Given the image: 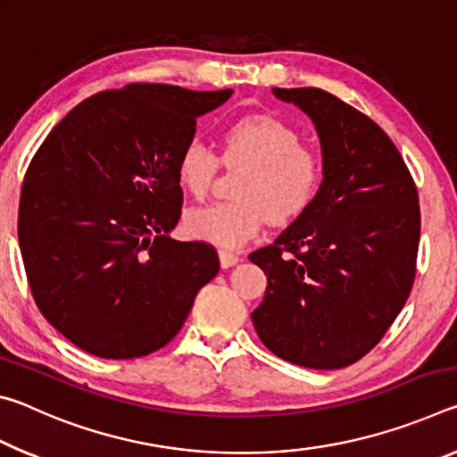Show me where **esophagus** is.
I'll use <instances>...</instances> for the list:
<instances>
[{
  "mask_svg": "<svg viewBox=\"0 0 457 457\" xmlns=\"http://www.w3.org/2000/svg\"><path fill=\"white\" fill-rule=\"evenodd\" d=\"M220 262H221V268H231L234 264L239 262V256L234 252H228V250H221L220 252Z\"/></svg>",
  "mask_w": 457,
  "mask_h": 457,
  "instance_id": "34e87169",
  "label": "esophagus"
}]
</instances>
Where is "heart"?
<instances>
[{"label":"heart","mask_w":457,"mask_h":457,"mask_svg":"<svg viewBox=\"0 0 457 457\" xmlns=\"http://www.w3.org/2000/svg\"><path fill=\"white\" fill-rule=\"evenodd\" d=\"M221 159L228 167H247L234 204H210L189 210V234L220 247H242L256 237L268 218L288 223L303 215L319 195L324 161L303 145L298 130L270 114H250L229 122L221 135ZM220 157L193 138L177 157L175 175L193 197H205L218 175Z\"/></svg>","instance_id":"1"}]
</instances>
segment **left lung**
<instances>
[{"mask_svg":"<svg viewBox=\"0 0 457 457\" xmlns=\"http://www.w3.org/2000/svg\"><path fill=\"white\" fill-rule=\"evenodd\" d=\"M312 119L324 181L274 244L250 253L268 276L252 312L276 357L343 369L365 357L403 308L415 280L420 197L385 130L320 88H274Z\"/></svg>","mask_w":457,"mask_h":457,"instance_id":"left-lung-1","label":"left lung"}]
</instances>
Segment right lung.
<instances>
[{
  "instance_id": "1",
  "label": "right lung",
  "mask_w": 457,
  "mask_h": 457,
  "mask_svg": "<svg viewBox=\"0 0 457 457\" xmlns=\"http://www.w3.org/2000/svg\"><path fill=\"white\" fill-rule=\"evenodd\" d=\"M135 82L82 100L44 138L21 185L29 290L54 328L100 359L171 340L220 272L215 247L177 242L175 165L195 119L231 96Z\"/></svg>"
}]
</instances>
